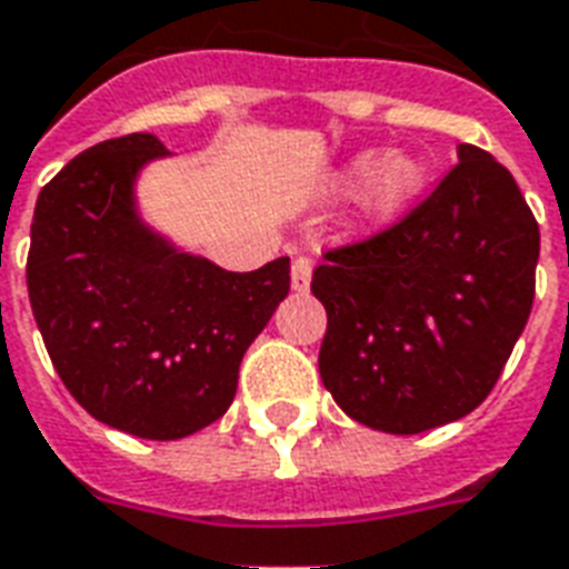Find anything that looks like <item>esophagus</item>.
Wrapping results in <instances>:
<instances>
[{"mask_svg": "<svg viewBox=\"0 0 569 569\" xmlns=\"http://www.w3.org/2000/svg\"><path fill=\"white\" fill-rule=\"evenodd\" d=\"M311 269H315V263H311L309 258H297L290 263V284H293L297 293H306V290H309Z\"/></svg>", "mask_w": 569, "mask_h": 569, "instance_id": "obj_1", "label": "esophagus"}]
</instances>
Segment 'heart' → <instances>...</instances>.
Here are the masks:
<instances>
[{"label": "heart", "instance_id": "obj_1", "mask_svg": "<svg viewBox=\"0 0 569 569\" xmlns=\"http://www.w3.org/2000/svg\"><path fill=\"white\" fill-rule=\"evenodd\" d=\"M360 179L366 182L362 191V219L369 224H387L399 219L411 207L426 182V164L417 156L399 152L381 161V152H362L345 168L341 182L353 186Z\"/></svg>", "mask_w": 569, "mask_h": 569}]
</instances>
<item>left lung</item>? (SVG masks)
Returning <instances> with one entry per match:
<instances>
[{
    "label": "left lung",
    "instance_id": "1",
    "mask_svg": "<svg viewBox=\"0 0 569 569\" xmlns=\"http://www.w3.org/2000/svg\"><path fill=\"white\" fill-rule=\"evenodd\" d=\"M537 258L540 228L510 170L462 143L405 219L315 269L323 387L350 420L390 435L462 420L522 336Z\"/></svg>",
    "mask_w": 569,
    "mask_h": 569
}]
</instances>
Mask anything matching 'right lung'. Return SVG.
<instances>
[{
	"instance_id": "add662e5",
	"label": "right lung",
	"mask_w": 569,
	"mask_h": 569,
	"mask_svg": "<svg viewBox=\"0 0 569 569\" xmlns=\"http://www.w3.org/2000/svg\"><path fill=\"white\" fill-rule=\"evenodd\" d=\"M156 134L71 158L36 203L26 288L53 369L104 426L149 441L228 411L242 353L288 297L290 260L228 272L143 224L134 179Z\"/></svg>"
}]
</instances>
